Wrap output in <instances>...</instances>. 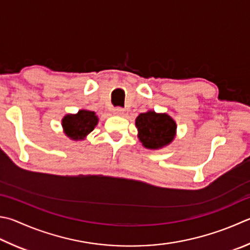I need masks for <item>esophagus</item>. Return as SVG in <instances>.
<instances>
[{"instance_id": "1", "label": "esophagus", "mask_w": 250, "mask_h": 250, "mask_svg": "<svg viewBox=\"0 0 250 250\" xmlns=\"http://www.w3.org/2000/svg\"><path fill=\"white\" fill-rule=\"evenodd\" d=\"M112 112L115 113V115L120 116V115H122V113L125 112V109H124V108H121V107H117V108H113Z\"/></svg>"}]
</instances>
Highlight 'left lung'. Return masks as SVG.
Wrapping results in <instances>:
<instances>
[{
  "label": "left lung",
  "mask_w": 250,
  "mask_h": 250,
  "mask_svg": "<svg viewBox=\"0 0 250 250\" xmlns=\"http://www.w3.org/2000/svg\"><path fill=\"white\" fill-rule=\"evenodd\" d=\"M138 138L143 146L158 149L168 145L176 135L177 125L167 113H156L149 110L140 113L135 119Z\"/></svg>",
  "instance_id": "obj_1"
}]
</instances>
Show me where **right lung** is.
<instances>
[{"instance_id":"obj_1","label":"right lung","mask_w":250,"mask_h":250,"mask_svg":"<svg viewBox=\"0 0 250 250\" xmlns=\"http://www.w3.org/2000/svg\"><path fill=\"white\" fill-rule=\"evenodd\" d=\"M98 124V117L94 111L82 109L75 115H66L62 119L65 135L71 140H84Z\"/></svg>"}]
</instances>
